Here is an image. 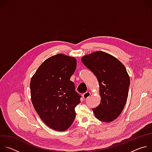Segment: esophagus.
I'll use <instances>...</instances> for the list:
<instances>
[{
  "label": "esophagus",
  "mask_w": 152,
  "mask_h": 152,
  "mask_svg": "<svg viewBox=\"0 0 152 152\" xmlns=\"http://www.w3.org/2000/svg\"><path fill=\"white\" fill-rule=\"evenodd\" d=\"M91 95V93L89 92V91H86V93H85L83 95H82V97L84 99H88V97H89Z\"/></svg>",
  "instance_id": "1"
}]
</instances>
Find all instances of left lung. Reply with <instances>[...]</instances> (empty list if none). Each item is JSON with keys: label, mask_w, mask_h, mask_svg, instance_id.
Returning <instances> with one entry per match:
<instances>
[{"label": "left lung", "mask_w": 152, "mask_h": 152, "mask_svg": "<svg viewBox=\"0 0 152 152\" xmlns=\"http://www.w3.org/2000/svg\"><path fill=\"white\" fill-rule=\"evenodd\" d=\"M82 62L96 76L101 100L92 109L96 117L103 122L116 119L126 104L130 77L124 65L111 55L97 51L83 56Z\"/></svg>", "instance_id": "1"}]
</instances>
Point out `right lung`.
Segmentation results:
<instances>
[{
  "label": "right lung",
  "instance_id": "right-lung-1",
  "mask_svg": "<svg viewBox=\"0 0 152 152\" xmlns=\"http://www.w3.org/2000/svg\"><path fill=\"white\" fill-rule=\"evenodd\" d=\"M76 69L74 57L59 53L43 62L31 80L35 110L42 121L55 131H66L76 117L75 109L81 96L70 80Z\"/></svg>",
  "mask_w": 152,
  "mask_h": 152
}]
</instances>
